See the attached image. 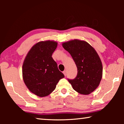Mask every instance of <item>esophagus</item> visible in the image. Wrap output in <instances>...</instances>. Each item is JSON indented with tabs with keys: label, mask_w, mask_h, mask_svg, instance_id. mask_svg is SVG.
<instances>
[{
	"label": "esophagus",
	"mask_w": 124,
	"mask_h": 124,
	"mask_svg": "<svg viewBox=\"0 0 124 124\" xmlns=\"http://www.w3.org/2000/svg\"><path fill=\"white\" fill-rule=\"evenodd\" d=\"M63 74L64 75V76H66V70L63 71Z\"/></svg>",
	"instance_id": "1"
}]
</instances>
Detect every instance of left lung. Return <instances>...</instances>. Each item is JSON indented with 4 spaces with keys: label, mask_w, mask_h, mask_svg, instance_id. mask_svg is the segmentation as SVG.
<instances>
[{
    "label": "left lung",
    "mask_w": 124,
    "mask_h": 124,
    "mask_svg": "<svg viewBox=\"0 0 124 124\" xmlns=\"http://www.w3.org/2000/svg\"><path fill=\"white\" fill-rule=\"evenodd\" d=\"M62 46L72 56L78 69L77 77L68 81L77 92L89 95L98 87L102 78V63L97 52L87 42L79 39L63 43Z\"/></svg>",
    "instance_id": "1"
}]
</instances>
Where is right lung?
<instances>
[{
    "mask_svg": "<svg viewBox=\"0 0 124 124\" xmlns=\"http://www.w3.org/2000/svg\"><path fill=\"white\" fill-rule=\"evenodd\" d=\"M57 46V41H39L28 51L23 63L22 77L25 85L39 97L49 95L60 80L64 77L52 57Z\"/></svg>",
    "mask_w": 124,
    "mask_h": 124,
    "instance_id": "obj_1",
    "label": "right lung"
}]
</instances>
